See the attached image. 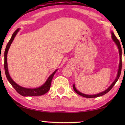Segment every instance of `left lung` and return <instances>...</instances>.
Instances as JSON below:
<instances>
[{
    "instance_id": "obj_1",
    "label": "left lung",
    "mask_w": 125,
    "mask_h": 125,
    "mask_svg": "<svg viewBox=\"0 0 125 125\" xmlns=\"http://www.w3.org/2000/svg\"><path fill=\"white\" fill-rule=\"evenodd\" d=\"M112 39H113V41L115 42V43L116 44V45L117 46V47L118 48V51H119V54H120V64H119V67H118V73H117V77H116V79L114 80V82L112 83L111 85L109 86V87L106 90H105L104 92H103L102 93H99L98 94H95V95H86L83 94V93H80L79 91H78L75 87V85L73 84V89L74 90L75 92L77 93L78 94H79V95L82 96L83 97H85V98H96V97L98 96H101L102 95H104L106 94L107 93H108L110 90L112 88H113V86L115 85V83L117 82V81L119 78L120 74H121V68H122V59H121V56H122V49H121V45H120V43L118 40L117 39V37L115 36V35H114V33L113 32H112Z\"/></svg>"
}]
</instances>
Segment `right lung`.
<instances>
[{
	"instance_id": "1",
	"label": "right lung",
	"mask_w": 125,
	"mask_h": 125,
	"mask_svg": "<svg viewBox=\"0 0 125 125\" xmlns=\"http://www.w3.org/2000/svg\"><path fill=\"white\" fill-rule=\"evenodd\" d=\"M19 30V29H18L15 31V32L13 33L11 39L9 40V42H8L7 47H6L5 52H4V69H5V73L6 77H7L8 81L9 82V83L11 84V85L12 86L15 90L18 92L19 94L21 95L22 96H40L42 95L46 94V93L48 92V91L50 90L51 84V82L53 79V77L55 73L56 72L57 70L55 71L51 75L49 78H48L47 81L46 82V83L43 84V85H42L40 87L38 88H35V89H27L23 88L22 86H20L19 85H18L16 83L12 80V79L10 77L9 72H8V64H7V54L8 50L9 49V47L11 44L12 43V41H13L17 33Z\"/></svg>"
}]
</instances>
